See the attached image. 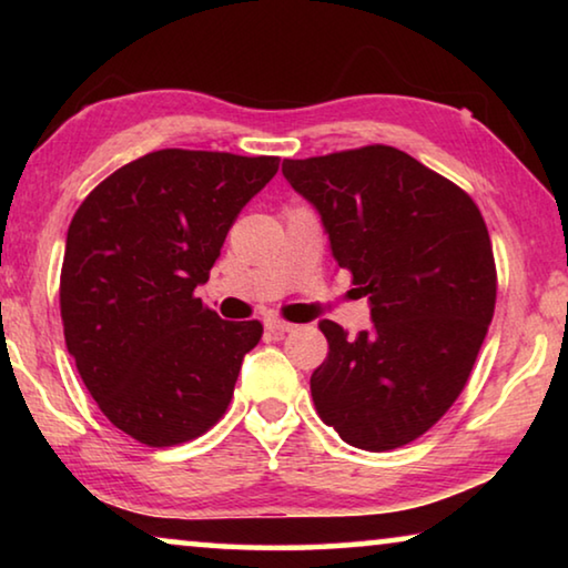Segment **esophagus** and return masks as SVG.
<instances>
[{
  "instance_id": "1",
  "label": "esophagus",
  "mask_w": 568,
  "mask_h": 568,
  "mask_svg": "<svg viewBox=\"0 0 568 568\" xmlns=\"http://www.w3.org/2000/svg\"><path fill=\"white\" fill-rule=\"evenodd\" d=\"M293 328H295L293 323H285L281 318H267L265 321V331H271L273 335H285V333H291Z\"/></svg>"
}]
</instances>
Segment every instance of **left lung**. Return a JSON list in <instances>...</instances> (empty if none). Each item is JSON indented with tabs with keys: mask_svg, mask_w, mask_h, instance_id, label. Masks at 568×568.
I'll return each instance as SVG.
<instances>
[{
	"mask_svg": "<svg viewBox=\"0 0 568 568\" xmlns=\"http://www.w3.org/2000/svg\"><path fill=\"white\" fill-rule=\"evenodd\" d=\"M333 257L371 301L348 338L321 321L328 358L311 376L323 423L355 448H400L440 420L474 371L496 307L491 237L468 192L388 145L285 160Z\"/></svg>",
	"mask_w": 568,
	"mask_h": 568,
	"instance_id": "left-lung-1",
	"label": "left lung"
}]
</instances>
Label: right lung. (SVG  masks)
Segmentation results:
<instances>
[{"label":"right lung","instance_id":"add662e5","mask_svg":"<svg viewBox=\"0 0 568 568\" xmlns=\"http://www.w3.org/2000/svg\"><path fill=\"white\" fill-rule=\"evenodd\" d=\"M277 165L158 150L114 170L77 207L60 275L64 343L100 410L140 444H185L230 406L263 325L223 321L195 287Z\"/></svg>","mask_w":568,"mask_h":568}]
</instances>
